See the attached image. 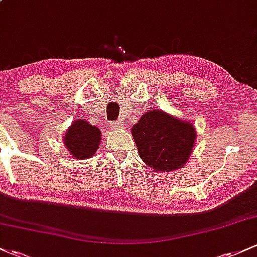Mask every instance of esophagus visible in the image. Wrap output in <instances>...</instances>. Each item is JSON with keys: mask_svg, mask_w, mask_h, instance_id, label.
Instances as JSON below:
<instances>
[{"mask_svg": "<svg viewBox=\"0 0 257 257\" xmlns=\"http://www.w3.org/2000/svg\"><path fill=\"white\" fill-rule=\"evenodd\" d=\"M110 125L112 126V128H120V126H123L122 123H120V122H116V120H114V122H111Z\"/></svg>", "mask_w": 257, "mask_h": 257, "instance_id": "obj_1", "label": "esophagus"}]
</instances>
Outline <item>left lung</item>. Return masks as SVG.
<instances>
[{"instance_id":"left-lung-1","label":"left lung","mask_w":257,"mask_h":257,"mask_svg":"<svg viewBox=\"0 0 257 257\" xmlns=\"http://www.w3.org/2000/svg\"><path fill=\"white\" fill-rule=\"evenodd\" d=\"M140 158L158 172H172L187 162L193 150L196 131L161 110L144 113L132 128Z\"/></svg>"}]
</instances>
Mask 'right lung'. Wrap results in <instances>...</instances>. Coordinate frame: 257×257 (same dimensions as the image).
<instances>
[{
    "instance_id": "right-lung-1",
    "label": "right lung",
    "mask_w": 257,
    "mask_h": 257,
    "mask_svg": "<svg viewBox=\"0 0 257 257\" xmlns=\"http://www.w3.org/2000/svg\"><path fill=\"white\" fill-rule=\"evenodd\" d=\"M101 132L87 120L77 119L72 123L65 134V145L77 159L89 158L98 150Z\"/></svg>"
}]
</instances>
